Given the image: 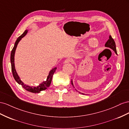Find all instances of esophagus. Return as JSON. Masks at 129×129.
<instances>
[{"instance_id": "1", "label": "esophagus", "mask_w": 129, "mask_h": 129, "mask_svg": "<svg viewBox=\"0 0 129 129\" xmlns=\"http://www.w3.org/2000/svg\"><path fill=\"white\" fill-rule=\"evenodd\" d=\"M73 62H74V61H73L72 59L68 58V59H67L64 61V63H69V62H71V63H73Z\"/></svg>"}]
</instances>
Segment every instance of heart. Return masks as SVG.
I'll use <instances>...</instances> for the list:
<instances>
[{
    "label": "heart",
    "instance_id": "b5f03b06",
    "mask_svg": "<svg viewBox=\"0 0 129 129\" xmlns=\"http://www.w3.org/2000/svg\"><path fill=\"white\" fill-rule=\"evenodd\" d=\"M89 44H90V45L91 47H97L98 45V42L97 40L94 39V40H92V41H91Z\"/></svg>",
    "mask_w": 129,
    "mask_h": 129
}]
</instances>
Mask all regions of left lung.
Returning a JSON list of instances; mask_svg holds the SVG:
<instances>
[{"instance_id":"8db88e82","label":"left lung","mask_w":129,"mask_h":129,"mask_svg":"<svg viewBox=\"0 0 129 129\" xmlns=\"http://www.w3.org/2000/svg\"><path fill=\"white\" fill-rule=\"evenodd\" d=\"M105 47H109V48L111 49L114 52H115L116 54H117V50H116V44H115V41H114L113 39L112 38V37L111 36H109V39H108V40L107 42H106V43H105ZM71 84L72 86H73V87H74V85H73V82H72V80H71ZM77 91V90H76ZM80 93H82L83 94H85L84 93H81V92H79Z\"/></svg>"}]
</instances>
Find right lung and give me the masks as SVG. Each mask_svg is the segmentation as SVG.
Returning <instances> with one entry per match:
<instances>
[{
  "instance_id": "obj_1",
  "label": "right lung",
  "mask_w": 129,
  "mask_h": 129,
  "mask_svg": "<svg viewBox=\"0 0 129 129\" xmlns=\"http://www.w3.org/2000/svg\"><path fill=\"white\" fill-rule=\"evenodd\" d=\"M27 32H28V30H26L23 34L17 38V40L15 42V44H14L13 48L11 51V53L10 59H11V63L12 72V74L14 79H15V80L18 84H20V85H21L22 86H23V87L24 89L27 90V91L31 92H32V93H39L40 91L46 90L47 88H48L50 86V84L51 83V81H52V76L55 71H56L57 68H54L51 70L49 73L48 76L47 77L46 80L45 81V82H42L37 86H31L30 85H27V84L23 83V81L20 79L19 77L18 76L17 74L16 69H15V66H14V54H15L16 50L18 43H19V41L21 39V38H23L27 34Z\"/></svg>"
}]
</instances>
